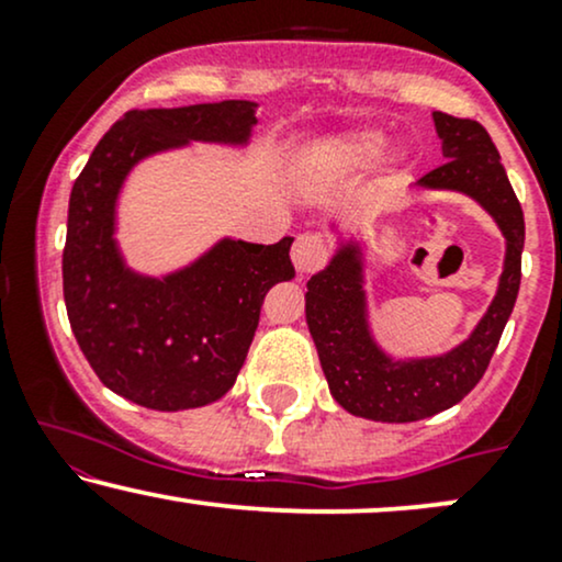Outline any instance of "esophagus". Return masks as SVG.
Listing matches in <instances>:
<instances>
[{"label": "esophagus", "instance_id": "34e87169", "mask_svg": "<svg viewBox=\"0 0 562 562\" xmlns=\"http://www.w3.org/2000/svg\"><path fill=\"white\" fill-rule=\"evenodd\" d=\"M293 267L299 277H306L312 272H317L325 261V248H322V240L317 235H301L293 245Z\"/></svg>", "mask_w": 562, "mask_h": 562}]
</instances>
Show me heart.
<instances>
[{
  "label": "heart",
  "instance_id": "obj_1",
  "mask_svg": "<svg viewBox=\"0 0 562 562\" xmlns=\"http://www.w3.org/2000/svg\"><path fill=\"white\" fill-rule=\"evenodd\" d=\"M385 147V134L378 128H346L330 134L308 150L306 164L327 177H351L364 171ZM398 158L389 160V169H396Z\"/></svg>",
  "mask_w": 562,
  "mask_h": 562
}]
</instances>
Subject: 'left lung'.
<instances>
[{"label":"left lung","mask_w":562,"mask_h":562,"mask_svg":"<svg viewBox=\"0 0 562 562\" xmlns=\"http://www.w3.org/2000/svg\"><path fill=\"white\" fill-rule=\"evenodd\" d=\"M447 164L417 182L423 192H457L479 203L505 237L496 293L479 325L441 353H393L372 322L370 243L340 222L327 224L330 259L306 282V325L333 398L375 423H415L449 409L483 378L520 288L526 224L505 166L479 121L434 113Z\"/></svg>","instance_id":"8db88e82"}]
</instances>
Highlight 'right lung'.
Here are the masks:
<instances>
[{"label":"right lung","mask_w":562,"mask_h":562,"mask_svg":"<svg viewBox=\"0 0 562 562\" xmlns=\"http://www.w3.org/2000/svg\"><path fill=\"white\" fill-rule=\"evenodd\" d=\"M256 111L250 100H224L126 113L70 190L63 250L70 330L102 385L147 409H195L235 385L263 295L295 277L293 237L259 245L222 235L182 267L150 274L128 263L119 240L121 195L134 169L164 153L198 142L245 150Z\"/></svg>","instance_id":"1"}]
</instances>
